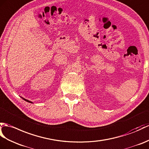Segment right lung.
<instances>
[{"label": "right lung", "instance_id": "1", "mask_svg": "<svg viewBox=\"0 0 149 149\" xmlns=\"http://www.w3.org/2000/svg\"><path fill=\"white\" fill-rule=\"evenodd\" d=\"M24 100H25V101H26V102H29V103H32V102H30V101H29V100H26V99H25V98H23Z\"/></svg>", "mask_w": 149, "mask_h": 149}]
</instances>
